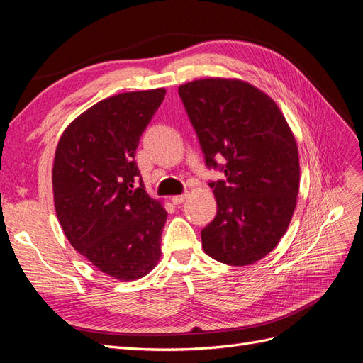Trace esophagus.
Returning a JSON list of instances; mask_svg holds the SVG:
<instances>
[{
    "label": "esophagus",
    "instance_id": "obj_1",
    "mask_svg": "<svg viewBox=\"0 0 363 363\" xmlns=\"http://www.w3.org/2000/svg\"><path fill=\"white\" fill-rule=\"evenodd\" d=\"M186 199H188V194H182V195H174L171 200H172V203H174V204H182V203H183V201H184Z\"/></svg>",
    "mask_w": 363,
    "mask_h": 363
}]
</instances>
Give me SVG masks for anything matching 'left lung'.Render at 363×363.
Masks as SVG:
<instances>
[{
    "instance_id": "obj_1",
    "label": "left lung",
    "mask_w": 363,
    "mask_h": 363,
    "mask_svg": "<svg viewBox=\"0 0 363 363\" xmlns=\"http://www.w3.org/2000/svg\"><path fill=\"white\" fill-rule=\"evenodd\" d=\"M179 94L207 167L227 160V179L211 183L218 211L201 230L203 250L225 265H251L277 247L295 211L300 162L292 130L276 101L244 80H194Z\"/></svg>"
}]
</instances>
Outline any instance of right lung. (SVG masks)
<instances>
[{
  "mask_svg": "<svg viewBox=\"0 0 363 363\" xmlns=\"http://www.w3.org/2000/svg\"><path fill=\"white\" fill-rule=\"evenodd\" d=\"M167 91L98 101L65 128L52 163L54 207L69 244L106 276L135 281L157 265L168 212L135 162L139 139Z\"/></svg>",
  "mask_w": 363,
  "mask_h": 363,
  "instance_id": "1",
  "label": "right lung"
}]
</instances>
